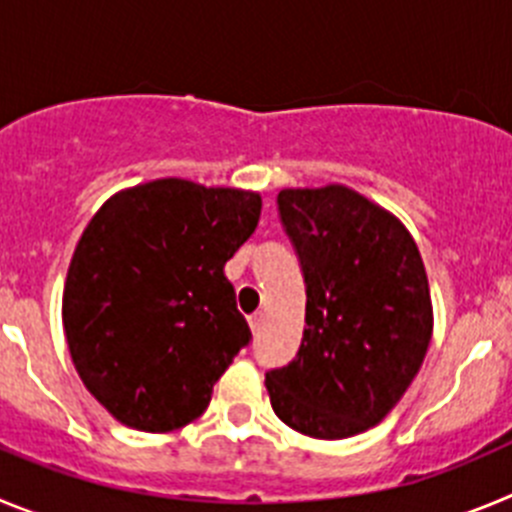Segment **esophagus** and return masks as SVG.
I'll return each instance as SVG.
<instances>
[{"instance_id": "1", "label": "esophagus", "mask_w": 512, "mask_h": 512, "mask_svg": "<svg viewBox=\"0 0 512 512\" xmlns=\"http://www.w3.org/2000/svg\"><path fill=\"white\" fill-rule=\"evenodd\" d=\"M248 325H251L253 336H259L261 328H264V312H256V315H251V318H248Z\"/></svg>"}]
</instances>
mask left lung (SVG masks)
Listing matches in <instances>:
<instances>
[{"label": "left lung", "mask_w": 512, "mask_h": 512, "mask_svg": "<svg viewBox=\"0 0 512 512\" xmlns=\"http://www.w3.org/2000/svg\"><path fill=\"white\" fill-rule=\"evenodd\" d=\"M279 220L305 277L300 351L266 372L271 408L312 438L377 425L418 374L433 333L413 235L354 189H282Z\"/></svg>", "instance_id": "obj_1"}]
</instances>
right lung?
Segmentation results:
<instances>
[{
    "label": "right lung",
    "mask_w": 512,
    "mask_h": 512,
    "mask_svg": "<svg viewBox=\"0 0 512 512\" xmlns=\"http://www.w3.org/2000/svg\"><path fill=\"white\" fill-rule=\"evenodd\" d=\"M259 217L256 192L156 179L89 220L63 287V330L84 387L120 423L166 433L205 413L251 341L223 269Z\"/></svg>",
    "instance_id": "1"
}]
</instances>
